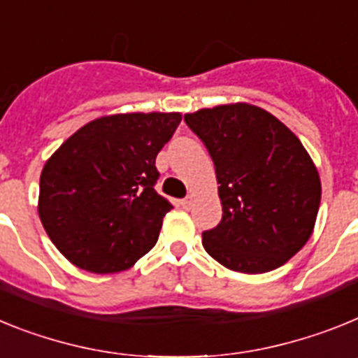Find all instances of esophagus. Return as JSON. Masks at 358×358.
Instances as JSON below:
<instances>
[{
	"instance_id": "esophagus-1",
	"label": "esophagus",
	"mask_w": 358,
	"mask_h": 358,
	"mask_svg": "<svg viewBox=\"0 0 358 358\" xmlns=\"http://www.w3.org/2000/svg\"><path fill=\"white\" fill-rule=\"evenodd\" d=\"M192 203H194V200H192V196H187V198H183L182 201H180V205H182L183 209H191L192 207Z\"/></svg>"
}]
</instances>
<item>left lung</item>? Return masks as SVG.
<instances>
[{"label": "left lung", "mask_w": 358, "mask_h": 358, "mask_svg": "<svg viewBox=\"0 0 358 358\" xmlns=\"http://www.w3.org/2000/svg\"><path fill=\"white\" fill-rule=\"evenodd\" d=\"M214 162L222 222L201 234L227 268L263 273L297 254L312 236L321 180L301 141L268 111L216 106L183 117Z\"/></svg>", "instance_id": "left-lung-1"}]
</instances>
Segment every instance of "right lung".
<instances>
[{
	"label": "right lung",
	"instance_id": "obj_1",
	"mask_svg": "<svg viewBox=\"0 0 358 358\" xmlns=\"http://www.w3.org/2000/svg\"><path fill=\"white\" fill-rule=\"evenodd\" d=\"M180 113H126L92 120L43 167L39 217L68 261L93 273L133 266L157 243L173 205L157 191L155 160Z\"/></svg>",
	"mask_w": 358,
	"mask_h": 358
}]
</instances>
